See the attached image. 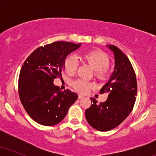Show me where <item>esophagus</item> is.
I'll list each match as a JSON object with an SVG mask.
<instances>
[{
  "mask_svg": "<svg viewBox=\"0 0 156 156\" xmlns=\"http://www.w3.org/2000/svg\"><path fill=\"white\" fill-rule=\"evenodd\" d=\"M82 98H83V96L81 94H78V99H82Z\"/></svg>",
  "mask_w": 156,
  "mask_h": 156,
  "instance_id": "1",
  "label": "esophagus"
}]
</instances>
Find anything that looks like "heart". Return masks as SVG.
I'll list each match as a JSON object with an SVG mask.
<instances>
[{"label":"heart","instance_id":"obj_1","mask_svg":"<svg viewBox=\"0 0 156 156\" xmlns=\"http://www.w3.org/2000/svg\"><path fill=\"white\" fill-rule=\"evenodd\" d=\"M82 58L87 62L95 70V76L101 80L106 79L108 76V66L110 62L106 55L100 51H91L82 54ZM78 67V59L76 55H70L64 62L65 71L69 75L76 73ZM76 90L84 93L87 92L89 88L92 87V83L87 80L78 78L72 83Z\"/></svg>","mask_w":156,"mask_h":156}]
</instances>
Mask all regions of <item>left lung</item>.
Segmentation results:
<instances>
[{
    "label": "left lung",
    "instance_id": "obj_1",
    "mask_svg": "<svg viewBox=\"0 0 156 156\" xmlns=\"http://www.w3.org/2000/svg\"><path fill=\"white\" fill-rule=\"evenodd\" d=\"M107 47L114 53L115 67L100 92L108 93V98L100 103L90 98L92 105L85 112L89 124L99 131H108L120 125L133 110L137 95L136 77L130 60L116 46Z\"/></svg>",
    "mask_w": 156,
    "mask_h": 156
}]
</instances>
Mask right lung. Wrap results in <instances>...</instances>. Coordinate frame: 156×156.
I'll list each match as a JSON object with an SVG mask.
<instances>
[{
	"instance_id": "1",
	"label": "right lung",
	"mask_w": 156,
	"mask_h": 156,
	"mask_svg": "<svg viewBox=\"0 0 156 156\" xmlns=\"http://www.w3.org/2000/svg\"><path fill=\"white\" fill-rule=\"evenodd\" d=\"M80 46L69 42L45 44L36 49L23 63L18 80L20 99L30 117L39 124L59 123L78 99L76 93L55 86L53 79L62 77L66 57Z\"/></svg>"
}]
</instances>
